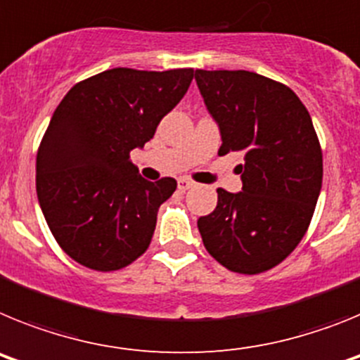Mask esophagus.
I'll return each mask as SVG.
<instances>
[{
	"mask_svg": "<svg viewBox=\"0 0 360 360\" xmlns=\"http://www.w3.org/2000/svg\"><path fill=\"white\" fill-rule=\"evenodd\" d=\"M191 187H195V182L189 180V178H178V189L180 191H187Z\"/></svg>",
	"mask_w": 360,
	"mask_h": 360,
	"instance_id": "34e87169",
	"label": "esophagus"
}]
</instances>
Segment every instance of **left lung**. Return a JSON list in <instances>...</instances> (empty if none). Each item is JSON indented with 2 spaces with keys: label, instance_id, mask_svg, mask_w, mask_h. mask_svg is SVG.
<instances>
[{
  "label": "left lung",
  "instance_id": "obj_1",
  "mask_svg": "<svg viewBox=\"0 0 360 360\" xmlns=\"http://www.w3.org/2000/svg\"><path fill=\"white\" fill-rule=\"evenodd\" d=\"M218 122V155L243 153L241 193L218 189L198 219L207 252L238 274H262L290 256L307 234L323 184V151L310 113L283 82L247 70H196Z\"/></svg>",
  "mask_w": 360,
  "mask_h": 360
}]
</instances>
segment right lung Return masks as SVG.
<instances>
[{
  "mask_svg": "<svg viewBox=\"0 0 360 360\" xmlns=\"http://www.w3.org/2000/svg\"><path fill=\"white\" fill-rule=\"evenodd\" d=\"M193 68H113L77 82L53 111L36 158V191L53 238L97 272L128 266L148 250L174 178L148 182L129 153L186 95Z\"/></svg>",
  "mask_w": 360,
  "mask_h": 360,
  "instance_id": "add662e5",
  "label": "right lung"
}]
</instances>
